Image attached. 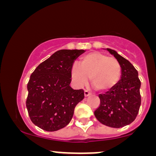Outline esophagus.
I'll list each match as a JSON object with an SVG mask.
<instances>
[{
  "label": "esophagus",
  "instance_id": "34e87169",
  "mask_svg": "<svg viewBox=\"0 0 156 156\" xmlns=\"http://www.w3.org/2000/svg\"><path fill=\"white\" fill-rule=\"evenodd\" d=\"M91 94H92V93L89 92V91L86 90V89H85V90H84V96H85V97H87V96L90 95Z\"/></svg>",
  "mask_w": 156,
  "mask_h": 156
}]
</instances>
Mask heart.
Returning <instances> with one entry per match:
<instances>
[{
    "instance_id": "obj_1",
    "label": "heart",
    "mask_w": 156,
    "mask_h": 156,
    "mask_svg": "<svg viewBox=\"0 0 156 156\" xmlns=\"http://www.w3.org/2000/svg\"><path fill=\"white\" fill-rule=\"evenodd\" d=\"M122 68L114 57L99 51H92L80 58L79 64H73L71 75L78 87L86 85L90 77L97 89L108 91L114 88L120 79Z\"/></svg>"
}]
</instances>
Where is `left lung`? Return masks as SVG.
Masks as SVG:
<instances>
[{
  "instance_id": "1",
  "label": "left lung",
  "mask_w": 156,
  "mask_h": 156,
  "mask_svg": "<svg viewBox=\"0 0 156 156\" xmlns=\"http://www.w3.org/2000/svg\"><path fill=\"white\" fill-rule=\"evenodd\" d=\"M121 65V79L114 88L99 94L100 106L94 116L100 122L112 128H119L135 120L141 105V81L138 71L128 60L114 50L107 48Z\"/></svg>"
}]
</instances>
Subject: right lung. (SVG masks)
I'll return each mask as SVG.
<instances>
[{"instance_id":"1","label":"right lung","mask_w":156,"mask_h":156,"mask_svg":"<svg viewBox=\"0 0 156 156\" xmlns=\"http://www.w3.org/2000/svg\"><path fill=\"white\" fill-rule=\"evenodd\" d=\"M83 50H60L42 62L30 76L26 107L32 122L46 131H55L69 123L83 89L69 86L74 61Z\"/></svg>"}]
</instances>
